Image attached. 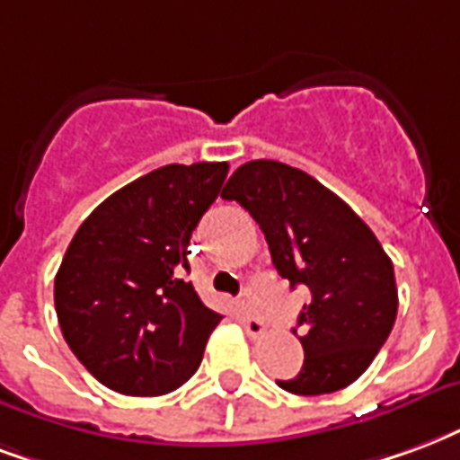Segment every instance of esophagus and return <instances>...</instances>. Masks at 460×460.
<instances>
[{
    "label": "esophagus",
    "mask_w": 460,
    "mask_h": 460,
    "mask_svg": "<svg viewBox=\"0 0 460 460\" xmlns=\"http://www.w3.org/2000/svg\"><path fill=\"white\" fill-rule=\"evenodd\" d=\"M243 329H246V334L251 336V339H261V336L265 334V322L261 316L246 312V314H243Z\"/></svg>",
    "instance_id": "1"
}]
</instances>
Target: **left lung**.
Instances as JSON below:
<instances>
[{
    "label": "left lung",
    "mask_w": 460,
    "mask_h": 460,
    "mask_svg": "<svg viewBox=\"0 0 460 460\" xmlns=\"http://www.w3.org/2000/svg\"><path fill=\"white\" fill-rule=\"evenodd\" d=\"M221 197L236 199L258 221L278 273L292 288L309 290L297 319L305 363L278 385L292 394L351 385L387 341L397 316L393 261L376 234L341 197L278 161L243 163Z\"/></svg>",
    "instance_id": "obj_1"
}]
</instances>
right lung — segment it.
Wrapping results in <instances>:
<instances>
[{
  "instance_id": "1",
  "label": "right lung",
  "mask_w": 460,
  "mask_h": 460,
  "mask_svg": "<svg viewBox=\"0 0 460 460\" xmlns=\"http://www.w3.org/2000/svg\"><path fill=\"white\" fill-rule=\"evenodd\" d=\"M226 163L163 165L107 197L70 241L56 312L70 351L109 390L172 393L195 376L221 314L185 282L190 236Z\"/></svg>"
}]
</instances>
